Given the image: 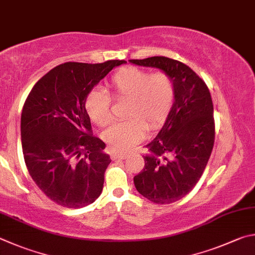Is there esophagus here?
Listing matches in <instances>:
<instances>
[{
  "mask_svg": "<svg viewBox=\"0 0 255 255\" xmlns=\"http://www.w3.org/2000/svg\"><path fill=\"white\" fill-rule=\"evenodd\" d=\"M128 157V153L125 152H113L111 154L112 160H118V159H127Z\"/></svg>",
  "mask_w": 255,
  "mask_h": 255,
  "instance_id": "34e87169",
  "label": "esophagus"
}]
</instances>
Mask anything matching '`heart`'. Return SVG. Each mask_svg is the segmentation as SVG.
<instances>
[{
	"mask_svg": "<svg viewBox=\"0 0 255 255\" xmlns=\"http://www.w3.org/2000/svg\"><path fill=\"white\" fill-rule=\"evenodd\" d=\"M111 96L128 102L125 122L112 125L103 133L111 149L125 151L144 139L146 128L157 130L167 120L175 102V86L167 74L150 73L137 67L121 68L112 76ZM85 109L94 123L104 127L112 121L110 96L102 88H93L85 100Z\"/></svg>",
	"mask_w": 255,
	"mask_h": 255,
	"instance_id": "b5f03b06",
	"label": "heart"
}]
</instances>
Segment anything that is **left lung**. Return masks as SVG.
<instances>
[{
  "label": "left lung",
  "mask_w": 255,
  "mask_h": 255,
  "mask_svg": "<svg viewBox=\"0 0 255 255\" xmlns=\"http://www.w3.org/2000/svg\"><path fill=\"white\" fill-rule=\"evenodd\" d=\"M161 70L175 86V102L157 136L145 145L144 168L134 186L146 199L170 204L197 184L211 157L215 124L212 96L206 84L188 66L167 57L128 60Z\"/></svg>",
  "instance_id": "left-lung-1"
}]
</instances>
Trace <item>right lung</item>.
I'll list each match as a JSON object with an SVG mask.
<instances>
[{
	"label": "right lung",
	"instance_id": "right-lung-1",
	"mask_svg": "<svg viewBox=\"0 0 255 255\" xmlns=\"http://www.w3.org/2000/svg\"><path fill=\"white\" fill-rule=\"evenodd\" d=\"M127 61L65 62L40 78L23 105L24 161L40 190L62 207L80 208L100 197L111 158L92 135L85 100L110 71Z\"/></svg>",
	"mask_w": 255,
	"mask_h": 255
}]
</instances>
